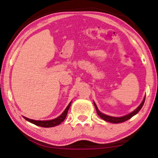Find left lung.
Here are the masks:
<instances>
[{
    "label": "left lung",
    "instance_id": "8db88e82",
    "mask_svg": "<svg viewBox=\"0 0 158 158\" xmlns=\"http://www.w3.org/2000/svg\"><path fill=\"white\" fill-rule=\"evenodd\" d=\"M145 98H146V97H144L143 101L141 102V103L140 104L139 106L137 109H135V110L131 112V113L125 115V116H121V117L111 116H108V115H106L105 114H102L98 109L97 105H96V104L95 103V102H93V103H94V105H95V109H96V111H97V114H98V116H100L102 119L105 120V121H106V122L111 123H121L125 122V121H127V120H129L132 116H134L135 115L137 114L138 112L141 110V109L142 108V106H143V104H144V102H145Z\"/></svg>",
    "mask_w": 158,
    "mask_h": 158
}]
</instances>
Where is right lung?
Returning a JSON list of instances; mask_svg holds the SVG:
<instances>
[{"label": "right lung", "mask_w": 158, "mask_h": 158, "mask_svg": "<svg viewBox=\"0 0 158 158\" xmlns=\"http://www.w3.org/2000/svg\"><path fill=\"white\" fill-rule=\"evenodd\" d=\"M72 101L69 103V105L67 106V107L65 108V110L59 116H58L57 118H56L52 120H48V121H36V120H33V119H30L28 118H26L25 116H23V118L26 119V121H28V122L31 123L35 124V125H37V126H40V127H54L56 126V125L60 124L62 123L67 116V114H68V111L69 109V106L71 105Z\"/></svg>", "instance_id": "right-lung-1"}]
</instances>
